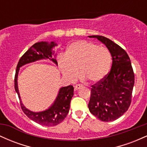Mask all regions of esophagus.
Listing matches in <instances>:
<instances>
[{
  "instance_id": "1",
  "label": "esophagus",
  "mask_w": 147,
  "mask_h": 147,
  "mask_svg": "<svg viewBox=\"0 0 147 147\" xmlns=\"http://www.w3.org/2000/svg\"><path fill=\"white\" fill-rule=\"evenodd\" d=\"M82 87H83V85H82V84H77V85L75 86V88L76 89V90H78V89L81 88Z\"/></svg>"
}]
</instances>
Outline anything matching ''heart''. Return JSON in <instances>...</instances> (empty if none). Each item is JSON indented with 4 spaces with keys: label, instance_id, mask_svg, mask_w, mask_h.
Listing matches in <instances>:
<instances>
[{
    "label": "heart",
    "instance_id": "heart-1",
    "mask_svg": "<svg viewBox=\"0 0 147 147\" xmlns=\"http://www.w3.org/2000/svg\"><path fill=\"white\" fill-rule=\"evenodd\" d=\"M111 63V52L106 48L87 41H79L69 45L65 56L58 59L61 71L70 79L81 75L91 82L104 78Z\"/></svg>",
    "mask_w": 147,
    "mask_h": 147
}]
</instances>
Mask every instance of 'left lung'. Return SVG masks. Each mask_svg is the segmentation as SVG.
Segmentation results:
<instances>
[{
  "instance_id": "8db88e82",
  "label": "left lung",
  "mask_w": 147,
  "mask_h": 147,
  "mask_svg": "<svg viewBox=\"0 0 147 147\" xmlns=\"http://www.w3.org/2000/svg\"><path fill=\"white\" fill-rule=\"evenodd\" d=\"M89 37L97 38L104 43L113 59L109 73L91 86L89 111L103 122H111L120 117L131 105L134 72L129 55L119 45L105 36Z\"/></svg>"
}]
</instances>
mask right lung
<instances>
[{"mask_svg": "<svg viewBox=\"0 0 147 147\" xmlns=\"http://www.w3.org/2000/svg\"><path fill=\"white\" fill-rule=\"evenodd\" d=\"M55 45H56V43L54 42H51L49 44L47 42L43 41L38 42L34 44L29 50L25 52L24 55L18 61L14 77V88L18 94L22 111L34 122L45 126H56L60 124L66 117L70 109V104L72 97L74 95L73 86L70 85L61 88L57 96L56 101L48 110L43 111V112L34 113L28 110L22 104L21 97L18 92L17 77L20 67L36 60L41 59H50V60L57 64L56 59L52 58L53 53L52 52V48L55 47Z\"/></svg>", "mask_w": 147, "mask_h": 147, "instance_id": "add662e5", "label": "right lung"}]
</instances>
